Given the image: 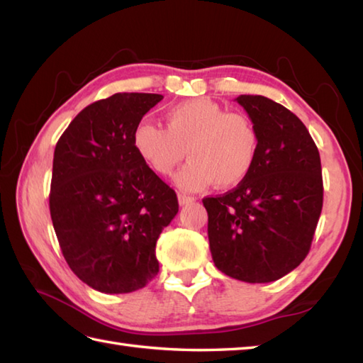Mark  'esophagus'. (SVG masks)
I'll list each match as a JSON object with an SVG mask.
<instances>
[{
    "label": "esophagus",
    "instance_id": "esophagus-1",
    "mask_svg": "<svg viewBox=\"0 0 363 363\" xmlns=\"http://www.w3.org/2000/svg\"><path fill=\"white\" fill-rule=\"evenodd\" d=\"M177 201H179L181 206H186V204H190V203H195L196 198L190 196L187 194H179V195H177Z\"/></svg>",
    "mask_w": 363,
    "mask_h": 363
}]
</instances>
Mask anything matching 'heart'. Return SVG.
I'll use <instances>...</instances> for the list:
<instances>
[{
  "label": "heart",
  "instance_id": "b5f03b06",
  "mask_svg": "<svg viewBox=\"0 0 363 363\" xmlns=\"http://www.w3.org/2000/svg\"><path fill=\"white\" fill-rule=\"evenodd\" d=\"M133 146L159 176L173 174L187 151L190 162L176 177L184 190H201L211 184L230 189L243 182L256 164L259 135L246 115L196 98L168 109L165 128L138 123Z\"/></svg>",
  "mask_w": 363,
  "mask_h": 363
}]
</instances>
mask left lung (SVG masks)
<instances>
[{"label":"left lung","mask_w":363,"mask_h":363,"mask_svg":"<svg viewBox=\"0 0 363 363\" xmlns=\"http://www.w3.org/2000/svg\"><path fill=\"white\" fill-rule=\"evenodd\" d=\"M259 135L256 164L225 195L204 198L213 264L234 279H281L309 254L323 207L321 160L295 113L260 95L235 98Z\"/></svg>","instance_id":"left-lung-1"}]
</instances>
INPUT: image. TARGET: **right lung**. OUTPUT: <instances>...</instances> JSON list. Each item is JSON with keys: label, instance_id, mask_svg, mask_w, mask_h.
Instances as JSON below:
<instances>
[{"label": "right lung", "instance_id": "obj_1", "mask_svg": "<svg viewBox=\"0 0 363 363\" xmlns=\"http://www.w3.org/2000/svg\"><path fill=\"white\" fill-rule=\"evenodd\" d=\"M162 98L115 94L91 103L54 150L52 226L68 267L98 291H135L159 273L156 242L179 204L138 157L133 133Z\"/></svg>", "mask_w": 363, "mask_h": 363}]
</instances>
